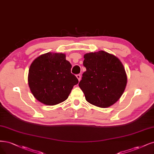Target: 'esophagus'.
Returning <instances> with one entry per match:
<instances>
[{
  "mask_svg": "<svg viewBox=\"0 0 154 154\" xmlns=\"http://www.w3.org/2000/svg\"><path fill=\"white\" fill-rule=\"evenodd\" d=\"M76 78H78L79 82L80 81V79H81V75H79V74H78V75H76Z\"/></svg>",
  "mask_w": 154,
  "mask_h": 154,
  "instance_id": "obj_1",
  "label": "esophagus"
}]
</instances>
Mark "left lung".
Returning a JSON list of instances; mask_svg holds the SVG:
<instances>
[{
  "instance_id": "left-lung-1",
  "label": "left lung",
  "mask_w": 154,
  "mask_h": 154,
  "mask_svg": "<svg viewBox=\"0 0 154 154\" xmlns=\"http://www.w3.org/2000/svg\"><path fill=\"white\" fill-rule=\"evenodd\" d=\"M86 68L79 87L87 101L100 108L115 103L124 93L127 85L125 69L115 56L104 51L84 55Z\"/></svg>"
}]
</instances>
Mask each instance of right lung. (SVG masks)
<instances>
[{
    "label": "right lung",
    "instance_id": "1",
    "mask_svg": "<svg viewBox=\"0 0 154 154\" xmlns=\"http://www.w3.org/2000/svg\"><path fill=\"white\" fill-rule=\"evenodd\" d=\"M72 66L63 54L42 55L32 63L28 82L31 92L39 102L55 105L66 100L78 79L71 72Z\"/></svg>",
    "mask_w": 154,
    "mask_h": 154
}]
</instances>
